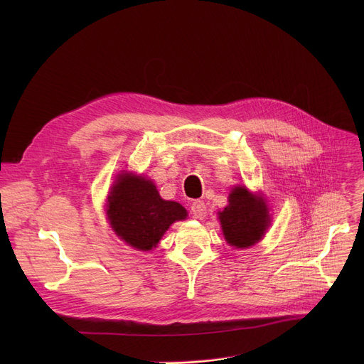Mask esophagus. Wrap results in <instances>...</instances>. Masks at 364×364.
<instances>
[{"instance_id":"1","label":"esophagus","mask_w":364,"mask_h":364,"mask_svg":"<svg viewBox=\"0 0 364 364\" xmlns=\"http://www.w3.org/2000/svg\"><path fill=\"white\" fill-rule=\"evenodd\" d=\"M190 209H192V214L198 220H203L206 217V206L202 200H195L190 205Z\"/></svg>"}]
</instances>
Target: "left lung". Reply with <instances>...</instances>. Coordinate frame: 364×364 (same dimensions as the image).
Segmentation results:
<instances>
[{"instance_id": "obj_1", "label": "left lung", "mask_w": 364, "mask_h": 364, "mask_svg": "<svg viewBox=\"0 0 364 364\" xmlns=\"http://www.w3.org/2000/svg\"><path fill=\"white\" fill-rule=\"evenodd\" d=\"M220 221L225 240L236 247H247L257 243L270 224L269 209L264 199L236 187L228 196V205L220 213Z\"/></svg>"}]
</instances>
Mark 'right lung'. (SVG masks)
Returning <instances> with one entry per match:
<instances>
[{
  "label": "right lung",
  "instance_id": "right-lung-1",
  "mask_svg": "<svg viewBox=\"0 0 364 364\" xmlns=\"http://www.w3.org/2000/svg\"><path fill=\"white\" fill-rule=\"evenodd\" d=\"M107 215L122 240L136 250L150 251L172 223L187 217V211L177 202L161 199L150 180L125 174L112 187Z\"/></svg>",
  "mask_w": 364,
  "mask_h": 364
}]
</instances>
